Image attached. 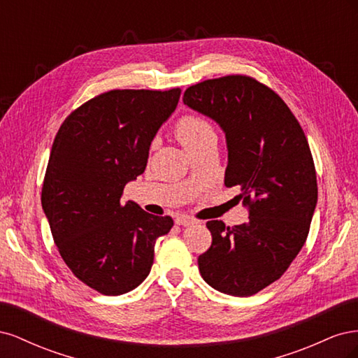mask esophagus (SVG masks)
Segmentation results:
<instances>
[{"label": "esophagus", "mask_w": 358, "mask_h": 358, "mask_svg": "<svg viewBox=\"0 0 358 358\" xmlns=\"http://www.w3.org/2000/svg\"><path fill=\"white\" fill-rule=\"evenodd\" d=\"M175 222L178 224V225H183V227H188V225H192V224H196L197 222V220H194L192 216H188V215H179V216H176V220H175Z\"/></svg>", "instance_id": "obj_1"}]
</instances>
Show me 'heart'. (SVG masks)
I'll use <instances>...</instances> for the list:
<instances>
[{
    "instance_id": "heart-1",
    "label": "heart",
    "mask_w": 358,
    "mask_h": 358,
    "mask_svg": "<svg viewBox=\"0 0 358 358\" xmlns=\"http://www.w3.org/2000/svg\"><path fill=\"white\" fill-rule=\"evenodd\" d=\"M213 134L210 124L197 115L182 116L175 125V136L187 150L196 146L206 136Z\"/></svg>"
}]
</instances>
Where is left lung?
Returning a JSON list of instances; mask_svg holds the SVG:
<instances>
[{
    "label": "left lung",
    "mask_w": 358,
    "mask_h": 358,
    "mask_svg": "<svg viewBox=\"0 0 358 358\" xmlns=\"http://www.w3.org/2000/svg\"><path fill=\"white\" fill-rule=\"evenodd\" d=\"M183 103L225 133V187L249 209V221L206 224L210 248L199 257L201 278L224 294H257L285 273L305 245L318 200L308 138L280 96L242 74L192 85Z\"/></svg>",
    "instance_id": "1"
}]
</instances>
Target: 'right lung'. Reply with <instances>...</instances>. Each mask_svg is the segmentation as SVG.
<instances>
[{"mask_svg":"<svg viewBox=\"0 0 358 358\" xmlns=\"http://www.w3.org/2000/svg\"><path fill=\"white\" fill-rule=\"evenodd\" d=\"M179 96V88L107 91L71 112L53 140L43 210L73 275L104 296L143 282L157 239L173 227L170 216L122 204L121 197L145 171L150 142Z\"/></svg>","mask_w":358,"mask_h":358,"instance_id":"obj_1","label":"right lung"}]
</instances>
